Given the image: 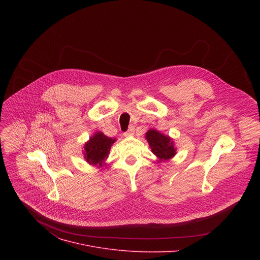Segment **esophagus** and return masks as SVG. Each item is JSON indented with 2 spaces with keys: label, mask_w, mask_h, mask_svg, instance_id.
Returning a JSON list of instances; mask_svg holds the SVG:
<instances>
[{
  "label": "esophagus",
  "mask_w": 260,
  "mask_h": 260,
  "mask_svg": "<svg viewBox=\"0 0 260 260\" xmlns=\"http://www.w3.org/2000/svg\"><path fill=\"white\" fill-rule=\"evenodd\" d=\"M134 130H135V127L133 126V125H130V127H129V129H128V131L127 132H125L124 133V136H126V137H128V136H130V135H132L133 133H134Z\"/></svg>",
  "instance_id": "obj_1"
}]
</instances>
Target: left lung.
<instances>
[{
	"label": "left lung",
	"instance_id": "obj_1",
	"mask_svg": "<svg viewBox=\"0 0 260 260\" xmlns=\"http://www.w3.org/2000/svg\"><path fill=\"white\" fill-rule=\"evenodd\" d=\"M146 139L152 152L160 159L167 160L175 155L176 150L173 147V142L168 136L151 129L146 133Z\"/></svg>",
	"mask_w": 260,
	"mask_h": 260
}]
</instances>
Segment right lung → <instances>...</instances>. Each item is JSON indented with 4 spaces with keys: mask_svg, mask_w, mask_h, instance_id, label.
<instances>
[{
    "mask_svg": "<svg viewBox=\"0 0 260 260\" xmlns=\"http://www.w3.org/2000/svg\"><path fill=\"white\" fill-rule=\"evenodd\" d=\"M114 142L115 139L105 136L102 132H97L84 147V155L88 163L102 167L105 164L104 160L108 157Z\"/></svg>",
    "mask_w": 260,
    "mask_h": 260,
    "instance_id": "add662e5",
    "label": "right lung"
}]
</instances>
